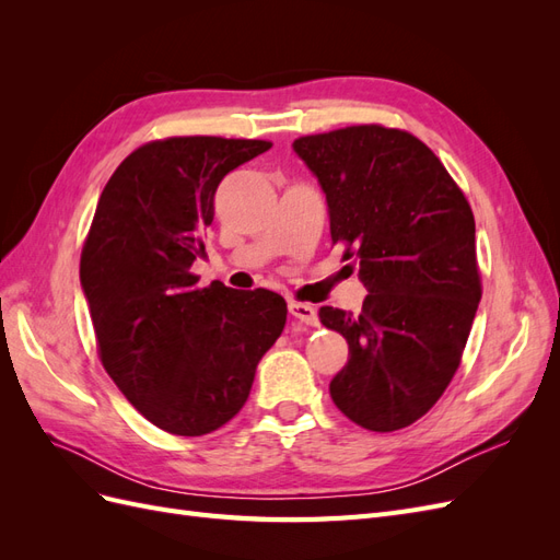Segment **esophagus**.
<instances>
[{
    "mask_svg": "<svg viewBox=\"0 0 560 560\" xmlns=\"http://www.w3.org/2000/svg\"><path fill=\"white\" fill-rule=\"evenodd\" d=\"M290 315L294 319H299L301 325H308V327H317V313L311 306V303H299V301H290Z\"/></svg>",
    "mask_w": 560,
    "mask_h": 560,
    "instance_id": "obj_1",
    "label": "esophagus"
}]
</instances>
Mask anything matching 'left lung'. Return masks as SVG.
<instances>
[{
  "label": "left lung",
  "instance_id": "8db88e82",
  "mask_svg": "<svg viewBox=\"0 0 560 560\" xmlns=\"http://www.w3.org/2000/svg\"><path fill=\"white\" fill-rule=\"evenodd\" d=\"M292 147L327 196L343 268L369 292L360 313L319 308L322 325L350 348L329 395L371 432L409 428L444 395L479 308L469 202L406 130L350 126Z\"/></svg>",
  "mask_w": 560,
  "mask_h": 560
}]
</instances>
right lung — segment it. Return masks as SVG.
Wrapping results in <instances>:
<instances>
[{
	"label": "right lung",
	"instance_id": "add662e5",
	"mask_svg": "<svg viewBox=\"0 0 560 560\" xmlns=\"http://www.w3.org/2000/svg\"><path fill=\"white\" fill-rule=\"evenodd\" d=\"M270 149L264 140L167 138L116 167L81 252L97 352L126 399L156 428L200 436L238 413L254 371L284 329L268 290L198 287L217 186Z\"/></svg>",
	"mask_w": 560,
	"mask_h": 560
}]
</instances>
